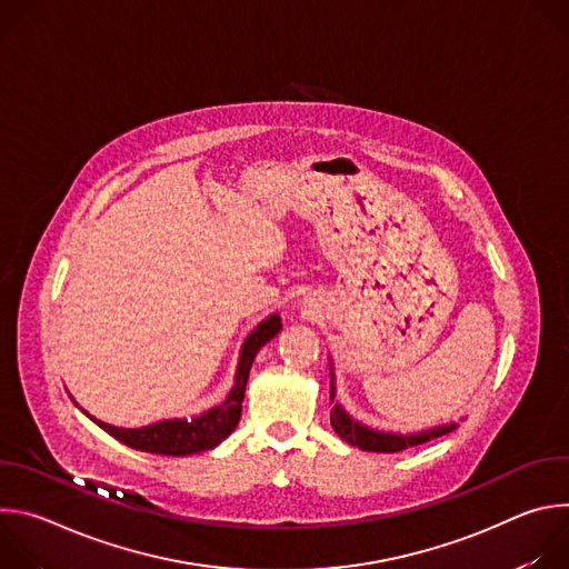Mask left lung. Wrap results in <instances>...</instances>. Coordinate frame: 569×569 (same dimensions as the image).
I'll list each match as a JSON object with an SVG mask.
<instances>
[{
    "mask_svg": "<svg viewBox=\"0 0 569 569\" xmlns=\"http://www.w3.org/2000/svg\"><path fill=\"white\" fill-rule=\"evenodd\" d=\"M331 400H333V382H331ZM331 426L345 441H349L351 446H358L362 450H371V452H398V450H405L410 446L426 443V441H430L435 437H441V435L457 428L452 423V426H441V428H435V430H428V432H421V435H408V437L389 435V432H376V430H369V428L351 421V417L340 410V405H336V410L331 412Z\"/></svg>",
    "mask_w": 569,
    "mask_h": 569,
    "instance_id": "obj_1",
    "label": "left lung"
}]
</instances>
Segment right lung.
Instances as JSON below:
<instances>
[{
    "label": "right lung",
    "instance_id": "1",
    "mask_svg": "<svg viewBox=\"0 0 569 569\" xmlns=\"http://www.w3.org/2000/svg\"><path fill=\"white\" fill-rule=\"evenodd\" d=\"M279 331H281V319L277 315H272L259 323L257 331L246 340V347H242L238 371H236V385L229 391L227 400L198 419L159 421V423H152V426H146L139 430L112 428L103 421H97L92 417L90 419L99 428H103L108 435H112L114 439H119L121 443H126L134 450H143V452H152V455H169V457L209 450V448L218 446L224 437H229L231 430L238 426L240 402H242V396H246V385L250 378L252 362H254L257 353L261 351V347L266 342H270Z\"/></svg>",
    "mask_w": 569,
    "mask_h": 569
}]
</instances>
